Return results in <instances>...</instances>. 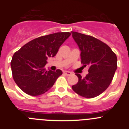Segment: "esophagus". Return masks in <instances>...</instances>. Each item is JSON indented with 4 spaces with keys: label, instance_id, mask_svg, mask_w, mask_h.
Returning <instances> with one entry per match:
<instances>
[{
    "label": "esophagus",
    "instance_id": "obj_1",
    "mask_svg": "<svg viewBox=\"0 0 129 129\" xmlns=\"http://www.w3.org/2000/svg\"><path fill=\"white\" fill-rule=\"evenodd\" d=\"M63 73H64V74L66 75V76H70V75L72 74V72L68 71H64Z\"/></svg>",
    "mask_w": 129,
    "mask_h": 129
}]
</instances>
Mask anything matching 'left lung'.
<instances>
[{
  "label": "left lung",
  "instance_id": "left-lung-1",
  "mask_svg": "<svg viewBox=\"0 0 129 129\" xmlns=\"http://www.w3.org/2000/svg\"><path fill=\"white\" fill-rule=\"evenodd\" d=\"M72 34L80 49L81 63L89 66V73L85 77L76 74L79 81L72 88L81 96L93 98L103 93L111 83L117 69V57L100 40L76 31Z\"/></svg>",
  "mask_w": 129,
  "mask_h": 129
}]
</instances>
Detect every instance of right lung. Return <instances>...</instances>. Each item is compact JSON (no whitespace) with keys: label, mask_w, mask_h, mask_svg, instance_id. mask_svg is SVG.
<instances>
[{"label":"right lung","mask_w":129,"mask_h":129,"mask_svg":"<svg viewBox=\"0 0 129 129\" xmlns=\"http://www.w3.org/2000/svg\"><path fill=\"white\" fill-rule=\"evenodd\" d=\"M69 32H58L38 37L16 52L11 61L13 78L17 86L29 95L44 94L54 85L61 70L47 71L48 58L55 56Z\"/></svg>","instance_id":"add662e5"}]
</instances>
